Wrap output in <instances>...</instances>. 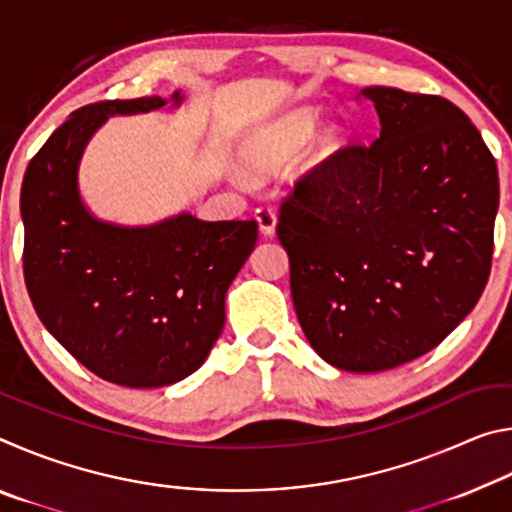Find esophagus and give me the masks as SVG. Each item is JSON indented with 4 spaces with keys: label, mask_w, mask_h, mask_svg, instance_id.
<instances>
[{
    "label": "esophagus",
    "mask_w": 512,
    "mask_h": 512,
    "mask_svg": "<svg viewBox=\"0 0 512 512\" xmlns=\"http://www.w3.org/2000/svg\"><path fill=\"white\" fill-rule=\"evenodd\" d=\"M255 221L259 225V232L266 237H271L275 232V225H277V219H275V212L271 210V207H257L255 210Z\"/></svg>",
    "instance_id": "esophagus-1"
}]
</instances>
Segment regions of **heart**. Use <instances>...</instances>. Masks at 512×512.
I'll return each instance as SVG.
<instances>
[{
	"instance_id": "heart-1",
	"label": "heart",
	"mask_w": 512,
	"mask_h": 512,
	"mask_svg": "<svg viewBox=\"0 0 512 512\" xmlns=\"http://www.w3.org/2000/svg\"><path fill=\"white\" fill-rule=\"evenodd\" d=\"M318 126V112L314 108H298L289 115L273 121L271 126L255 133L244 146V164L257 176H273L282 173L298 158L305 144L311 140ZM339 131H327L323 137L325 149L339 146ZM237 183H246L241 173H235Z\"/></svg>"
}]
</instances>
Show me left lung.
I'll return each mask as SVG.
<instances>
[{"mask_svg":"<svg viewBox=\"0 0 512 512\" xmlns=\"http://www.w3.org/2000/svg\"><path fill=\"white\" fill-rule=\"evenodd\" d=\"M381 133L345 146L280 205L291 296L320 357L379 372L422 357L485 289L499 207L497 162L452 101L363 88Z\"/></svg>","mask_w":512,"mask_h":512,"instance_id":"1","label":"left lung"}]
</instances>
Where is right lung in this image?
<instances>
[{
	"label": "right lung",
	"instance_id": "add662e5",
	"mask_svg": "<svg viewBox=\"0 0 512 512\" xmlns=\"http://www.w3.org/2000/svg\"><path fill=\"white\" fill-rule=\"evenodd\" d=\"M180 106V92H173ZM162 97L99 101L72 112L33 155L22 180L24 282L42 325L94 375L160 388L203 366L225 323V293L253 253L257 221L178 214L144 228L94 219L79 162L112 115Z\"/></svg>",
	"mask_w": 512,
	"mask_h": 512
}]
</instances>
